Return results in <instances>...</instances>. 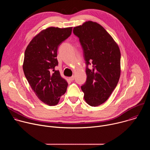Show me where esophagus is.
I'll return each mask as SVG.
<instances>
[{"label":"esophagus","instance_id":"esophagus-1","mask_svg":"<svg viewBox=\"0 0 150 150\" xmlns=\"http://www.w3.org/2000/svg\"><path fill=\"white\" fill-rule=\"evenodd\" d=\"M69 80H71V81H74V79H75V76L73 75V76H72L71 77H69Z\"/></svg>","mask_w":150,"mask_h":150}]
</instances>
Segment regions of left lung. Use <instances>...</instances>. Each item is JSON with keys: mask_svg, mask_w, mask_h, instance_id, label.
Wrapping results in <instances>:
<instances>
[{"mask_svg": "<svg viewBox=\"0 0 150 150\" xmlns=\"http://www.w3.org/2000/svg\"><path fill=\"white\" fill-rule=\"evenodd\" d=\"M73 33L79 38L86 64L87 79L81 86L84 99L91 106H98L109 98L119 80V48L102 26L92 21L74 27Z\"/></svg>", "mask_w": 150, "mask_h": 150, "instance_id": "obj_1", "label": "left lung"}]
</instances>
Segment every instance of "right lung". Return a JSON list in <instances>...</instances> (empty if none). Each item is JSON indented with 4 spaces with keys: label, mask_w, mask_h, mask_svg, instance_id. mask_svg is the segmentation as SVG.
<instances>
[{
    "label": "right lung",
    "mask_w": 150,
    "mask_h": 150,
    "mask_svg": "<svg viewBox=\"0 0 150 150\" xmlns=\"http://www.w3.org/2000/svg\"><path fill=\"white\" fill-rule=\"evenodd\" d=\"M72 27H50L41 31L28 45L23 70L38 98L49 105H56L67 91L68 83L55 67L59 46L71 34Z\"/></svg>",
    "instance_id": "1"
}]
</instances>
